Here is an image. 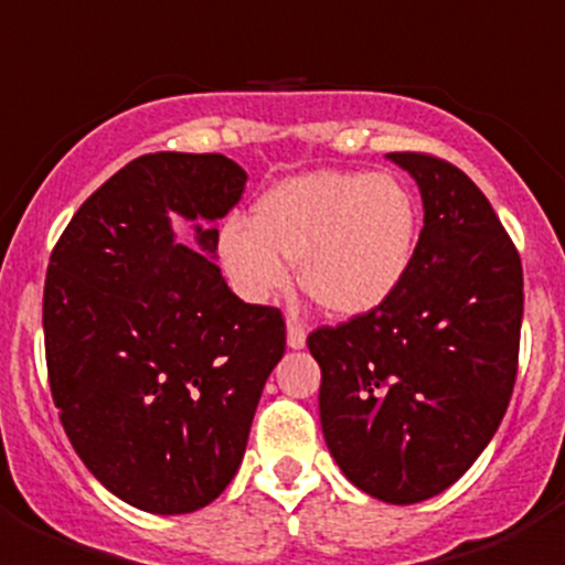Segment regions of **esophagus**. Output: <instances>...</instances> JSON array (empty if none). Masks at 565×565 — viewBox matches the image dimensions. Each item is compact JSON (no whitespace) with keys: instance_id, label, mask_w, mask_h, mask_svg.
<instances>
[{"instance_id":"obj_1","label":"esophagus","mask_w":565,"mask_h":565,"mask_svg":"<svg viewBox=\"0 0 565 565\" xmlns=\"http://www.w3.org/2000/svg\"><path fill=\"white\" fill-rule=\"evenodd\" d=\"M286 339H288V348H294V351L306 348V326H302L297 317H288Z\"/></svg>"}]
</instances>
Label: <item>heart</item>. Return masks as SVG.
I'll use <instances>...</instances> for the list:
<instances>
[{
	"label": "heart",
	"mask_w": 565,
	"mask_h": 565,
	"mask_svg": "<svg viewBox=\"0 0 565 565\" xmlns=\"http://www.w3.org/2000/svg\"><path fill=\"white\" fill-rule=\"evenodd\" d=\"M422 212L411 186L387 172H308L268 189L252 226L221 232L228 279L248 302H271L299 266L302 288L333 317L382 308L411 274Z\"/></svg>",
	"instance_id": "b5f03b06"
}]
</instances>
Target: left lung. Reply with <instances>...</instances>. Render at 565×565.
I'll use <instances>...</instances> for the list:
<instances>
[{"label": "left lung", "mask_w": 565, "mask_h": 565, "mask_svg": "<svg viewBox=\"0 0 565 565\" xmlns=\"http://www.w3.org/2000/svg\"><path fill=\"white\" fill-rule=\"evenodd\" d=\"M387 161L424 203L418 252L382 308L308 337L322 367L319 422L344 478L384 503H418L467 472L515 387L523 268L495 209L452 163Z\"/></svg>", "instance_id": "obj_1"}]
</instances>
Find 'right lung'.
<instances>
[{
    "instance_id": "right-lung-1",
    "label": "right lung",
    "mask_w": 565,
    "mask_h": 565,
    "mask_svg": "<svg viewBox=\"0 0 565 565\" xmlns=\"http://www.w3.org/2000/svg\"><path fill=\"white\" fill-rule=\"evenodd\" d=\"M246 181L226 154H141L50 254L44 353L64 433L115 498L154 515L228 487L286 353L282 313L234 297L214 263ZM172 213L193 223L194 249L173 239Z\"/></svg>"
}]
</instances>
